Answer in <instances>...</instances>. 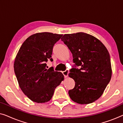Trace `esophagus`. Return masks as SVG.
<instances>
[{
  "instance_id": "1",
  "label": "esophagus",
  "mask_w": 123,
  "mask_h": 123,
  "mask_svg": "<svg viewBox=\"0 0 123 123\" xmlns=\"http://www.w3.org/2000/svg\"><path fill=\"white\" fill-rule=\"evenodd\" d=\"M68 73H69V71L68 70H65V71L63 72V75H64L65 78H67V77L68 76Z\"/></svg>"
}]
</instances>
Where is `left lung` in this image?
Here are the masks:
<instances>
[{
	"mask_svg": "<svg viewBox=\"0 0 123 123\" xmlns=\"http://www.w3.org/2000/svg\"><path fill=\"white\" fill-rule=\"evenodd\" d=\"M62 41L73 55V62L80 69L72 68L69 77L75 81L69 91L74 102L88 104L101 96L112 74L108 50L98 39L84 32L65 34Z\"/></svg>",
	"mask_w": 123,
	"mask_h": 123,
	"instance_id": "left-lung-1",
	"label": "left lung"
}]
</instances>
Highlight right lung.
<instances>
[{
    "mask_svg": "<svg viewBox=\"0 0 123 123\" xmlns=\"http://www.w3.org/2000/svg\"><path fill=\"white\" fill-rule=\"evenodd\" d=\"M63 35L50 32L35 33L22 43L15 58L14 70L18 84L25 95L37 103L51 100L55 89L64 80L60 72L47 69L53 46Z\"/></svg>",
    "mask_w": 123,
    "mask_h": 123,
    "instance_id": "1",
    "label": "right lung"
}]
</instances>
